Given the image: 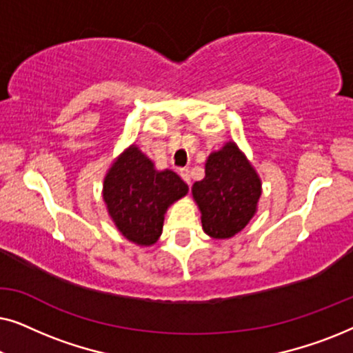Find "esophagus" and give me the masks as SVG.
Segmentation results:
<instances>
[{
    "mask_svg": "<svg viewBox=\"0 0 353 353\" xmlns=\"http://www.w3.org/2000/svg\"><path fill=\"white\" fill-rule=\"evenodd\" d=\"M180 176L183 178V181H185L186 185H191V176H190V170H188V168H181Z\"/></svg>",
    "mask_w": 353,
    "mask_h": 353,
    "instance_id": "esophagus-1",
    "label": "esophagus"
}]
</instances>
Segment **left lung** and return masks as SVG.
Returning a JSON list of instances; mask_svg holds the SVG:
<instances>
[{
  "mask_svg": "<svg viewBox=\"0 0 353 353\" xmlns=\"http://www.w3.org/2000/svg\"><path fill=\"white\" fill-rule=\"evenodd\" d=\"M191 191L205 233L228 239L257 212L262 181L238 144L228 141L207 157L204 180L196 181Z\"/></svg>",
  "mask_w": 353,
  "mask_h": 353,
  "instance_id": "8db88e82",
  "label": "left lung"
}]
</instances>
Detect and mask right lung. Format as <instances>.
Masks as SVG:
<instances>
[{
  "instance_id": "obj_1",
  "label": "right lung",
  "mask_w": 353,
  "mask_h": 353,
  "mask_svg": "<svg viewBox=\"0 0 353 353\" xmlns=\"http://www.w3.org/2000/svg\"><path fill=\"white\" fill-rule=\"evenodd\" d=\"M188 190L175 172L156 170L151 159L132 144L105 173L103 199L125 238L138 245H152L162 234L167 209Z\"/></svg>"
}]
</instances>
